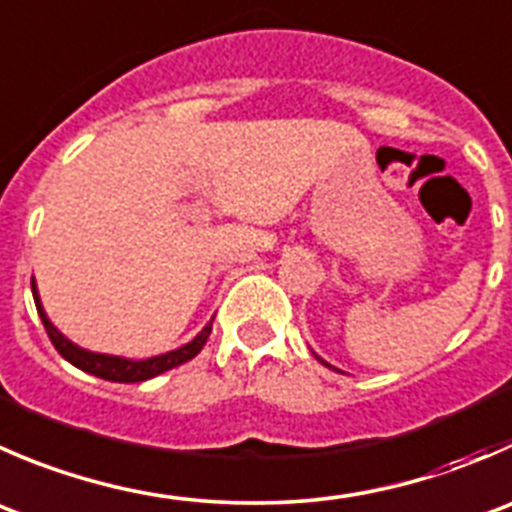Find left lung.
<instances>
[{"instance_id":"left-lung-1","label":"left lung","mask_w":512,"mask_h":512,"mask_svg":"<svg viewBox=\"0 0 512 512\" xmlns=\"http://www.w3.org/2000/svg\"><path fill=\"white\" fill-rule=\"evenodd\" d=\"M322 365H327V362H325V360H322ZM327 367H332V365H327Z\"/></svg>"}]
</instances>
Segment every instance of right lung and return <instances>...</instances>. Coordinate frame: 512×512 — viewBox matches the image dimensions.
Wrapping results in <instances>:
<instances>
[{
  "instance_id": "1",
  "label": "right lung",
  "mask_w": 512,
  "mask_h": 512,
  "mask_svg": "<svg viewBox=\"0 0 512 512\" xmlns=\"http://www.w3.org/2000/svg\"><path fill=\"white\" fill-rule=\"evenodd\" d=\"M32 295H34V305H37L39 317H42L44 330H47L49 340H52V345L57 347L59 355H62L67 362H72L74 367H79V370L89 372V375H94V377H102V380L145 382V380H150V377L162 375V372H167V370H172V367L182 365V362L192 360V357H195L197 352L205 347L207 337H210V332H212V322H207L195 340H190L187 345L177 347V350L165 352V355L147 357V360H127V357L102 355V352H92V350H84V347L74 345L72 340H67V337H64L62 332H59L57 327L49 322L47 312H44L42 302H39V292H37V285H34V280H32Z\"/></svg>"
}]
</instances>
